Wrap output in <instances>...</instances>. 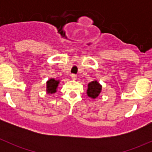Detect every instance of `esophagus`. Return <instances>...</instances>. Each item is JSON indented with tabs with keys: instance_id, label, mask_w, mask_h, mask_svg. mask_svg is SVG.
Returning <instances> with one entry per match:
<instances>
[{
	"instance_id": "34e87169",
	"label": "esophagus",
	"mask_w": 152,
	"mask_h": 152,
	"mask_svg": "<svg viewBox=\"0 0 152 152\" xmlns=\"http://www.w3.org/2000/svg\"><path fill=\"white\" fill-rule=\"evenodd\" d=\"M70 77H71V79H73V80H76V79H77V76H76V74H71L70 75Z\"/></svg>"
}]
</instances>
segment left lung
Here are the masks:
<instances>
[{
	"label": "left lung",
	"instance_id": "1",
	"mask_svg": "<svg viewBox=\"0 0 152 152\" xmlns=\"http://www.w3.org/2000/svg\"><path fill=\"white\" fill-rule=\"evenodd\" d=\"M88 88L87 90V94L91 99H96L99 96L102 92V85L97 81H93L88 84Z\"/></svg>",
	"mask_w": 152,
	"mask_h": 152
}]
</instances>
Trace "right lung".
Here are the masks:
<instances>
[{
	"mask_svg": "<svg viewBox=\"0 0 152 152\" xmlns=\"http://www.w3.org/2000/svg\"><path fill=\"white\" fill-rule=\"evenodd\" d=\"M59 83V80H55L54 79H50L46 82V91L48 94H52L56 92L58 85Z\"/></svg>",
	"mask_w": 152,
	"mask_h": 152,
	"instance_id": "1",
	"label": "right lung"
}]
</instances>
